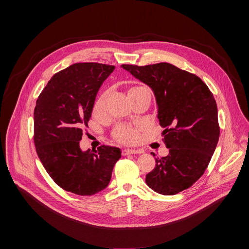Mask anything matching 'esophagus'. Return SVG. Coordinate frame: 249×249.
Returning <instances> with one entry per match:
<instances>
[{"mask_svg":"<svg viewBox=\"0 0 249 249\" xmlns=\"http://www.w3.org/2000/svg\"><path fill=\"white\" fill-rule=\"evenodd\" d=\"M141 150H133V149H125L122 151V155L126 156V155H133V154H140Z\"/></svg>","mask_w":249,"mask_h":249,"instance_id":"obj_1","label":"esophagus"}]
</instances>
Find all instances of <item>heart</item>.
Wrapping results in <instances>:
<instances>
[{"mask_svg": "<svg viewBox=\"0 0 249 249\" xmlns=\"http://www.w3.org/2000/svg\"><path fill=\"white\" fill-rule=\"evenodd\" d=\"M144 89L143 87H133L130 90L129 93ZM107 91L103 92L98 99L95 102L94 105V110L95 111H102L105 108L106 105V100H107ZM114 137L116 138V140L122 142V143H126V144H133L135 142L138 141L139 139V132L136 128L132 127V126H127V125H121L119 126L115 132H114Z\"/></svg>", "mask_w": 249, "mask_h": 249, "instance_id": "heart-1", "label": "heart"}]
</instances>
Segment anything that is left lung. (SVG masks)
I'll return each instance as SVG.
<instances>
[{
	"instance_id": "8db88e82",
	"label": "left lung",
	"mask_w": 249,
	"mask_h": 249,
	"mask_svg": "<svg viewBox=\"0 0 249 249\" xmlns=\"http://www.w3.org/2000/svg\"><path fill=\"white\" fill-rule=\"evenodd\" d=\"M121 68L153 89L158 118L164 128L161 135L169 149L166 157L156 158L146 183L162 195L189 188L205 172L219 141L213 93L199 77L168 63Z\"/></svg>"
}]
</instances>
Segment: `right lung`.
<instances>
[{"instance_id":"right-lung-1","label":"right lung","mask_w":249,"mask_h":249,"mask_svg":"<svg viewBox=\"0 0 249 249\" xmlns=\"http://www.w3.org/2000/svg\"><path fill=\"white\" fill-rule=\"evenodd\" d=\"M114 66L77 63L55 74L34 109V144L51 178L64 190L90 196L108 186L121 150L100 146L82 151L84 125L96 94Z\"/></svg>"}]
</instances>
